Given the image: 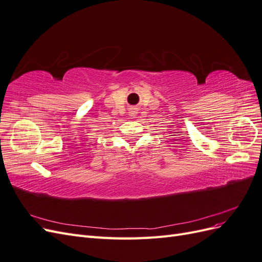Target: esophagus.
I'll return each mask as SVG.
<instances>
[{
    "label": "esophagus",
    "instance_id": "34e87169",
    "mask_svg": "<svg viewBox=\"0 0 262 262\" xmlns=\"http://www.w3.org/2000/svg\"><path fill=\"white\" fill-rule=\"evenodd\" d=\"M129 114H130V116H134V114H137V113H136V110L132 109V110H130Z\"/></svg>",
    "mask_w": 262,
    "mask_h": 262
}]
</instances>
